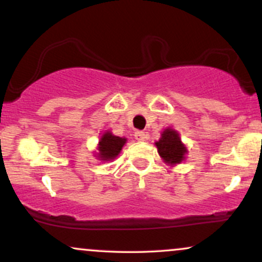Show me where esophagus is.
I'll return each mask as SVG.
<instances>
[{
  "instance_id": "34e87169",
  "label": "esophagus",
  "mask_w": 262,
  "mask_h": 262,
  "mask_svg": "<svg viewBox=\"0 0 262 262\" xmlns=\"http://www.w3.org/2000/svg\"><path fill=\"white\" fill-rule=\"evenodd\" d=\"M134 138L135 139H137L138 141H144L145 140V138H146V135H145V133H144L143 130H137L134 133Z\"/></svg>"
}]
</instances>
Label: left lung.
<instances>
[{
  "instance_id": "obj_1",
  "label": "left lung",
  "mask_w": 262,
  "mask_h": 262,
  "mask_svg": "<svg viewBox=\"0 0 262 262\" xmlns=\"http://www.w3.org/2000/svg\"><path fill=\"white\" fill-rule=\"evenodd\" d=\"M158 148L159 155L162 160L170 165H176L185 160V155L187 149L183 145L180 135L176 130L171 128H166L162 132L161 138L155 143Z\"/></svg>"
}]
</instances>
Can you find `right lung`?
Here are the masks:
<instances>
[{"label":"right lung","instance_id":"add662e5","mask_svg":"<svg viewBox=\"0 0 262 262\" xmlns=\"http://www.w3.org/2000/svg\"><path fill=\"white\" fill-rule=\"evenodd\" d=\"M125 141H127L125 138L116 137L111 132H106L101 137V140L98 141L97 158L103 161L113 160L121 152Z\"/></svg>","mask_w":262,"mask_h":262}]
</instances>
